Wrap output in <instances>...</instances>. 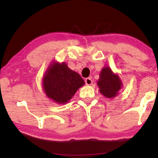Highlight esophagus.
<instances>
[{"label": "esophagus", "mask_w": 158, "mask_h": 158, "mask_svg": "<svg viewBox=\"0 0 158 158\" xmlns=\"http://www.w3.org/2000/svg\"><path fill=\"white\" fill-rule=\"evenodd\" d=\"M85 83L87 85H90L93 84V80L90 78H86L85 80Z\"/></svg>", "instance_id": "obj_1"}]
</instances>
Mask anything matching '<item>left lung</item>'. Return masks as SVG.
<instances>
[{
	"mask_svg": "<svg viewBox=\"0 0 158 158\" xmlns=\"http://www.w3.org/2000/svg\"><path fill=\"white\" fill-rule=\"evenodd\" d=\"M97 84L100 92L107 98L116 97L123 85L118 74L114 73L108 66L102 69Z\"/></svg>",
	"mask_w": 158,
	"mask_h": 158,
	"instance_id": "obj_1",
	"label": "left lung"
}]
</instances>
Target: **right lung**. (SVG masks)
<instances>
[{
    "mask_svg": "<svg viewBox=\"0 0 158 158\" xmlns=\"http://www.w3.org/2000/svg\"><path fill=\"white\" fill-rule=\"evenodd\" d=\"M84 83L81 76L69 69L66 63L53 61L45 72L42 87L48 98L62 105L68 103Z\"/></svg>",
    "mask_w": 158,
    "mask_h": 158,
    "instance_id": "1",
    "label": "right lung"
}]
</instances>
